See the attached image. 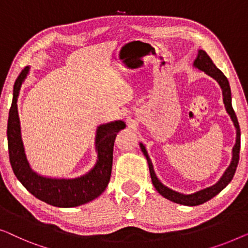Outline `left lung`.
Listing matches in <instances>:
<instances>
[{
  "instance_id": "8db88e82",
  "label": "left lung",
  "mask_w": 248,
  "mask_h": 248,
  "mask_svg": "<svg viewBox=\"0 0 248 248\" xmlns=\"http://www.w3.org/2000/svg\"><path fill=\"white\" fill-rule=\"evenodd\" d=\"M194 66L198 67L201 71H203L207 73L208 75H210L211 78H214L216 81L219 83L220 88L222 90V96H224V103L226 107V110L229 113L230 118H232L233 124H235L236 130H237V138H236V144L232 148V160L230 163V165L220 180H219L218 183H216L215 186H209L207 189H203L201 191H198L193 194H182L179 192H175V191L169 189L165 186H163L162 183L159 182L157 177H156L154 170H153V165L151 159H149L147 152H146L145 146L140 144V148L141 152L144 153V155L146 156V159L148 162V167H149V173H151V177H152V182L154 184L155 189L158 191L159 194H162L164 198L169 199L172 202H175V203H180L183 205H199L204 203L217 195L222 189H225L226 186H228V183L232 180L233 175H235L237 165H238V160H239V151H240V128H239V124L238 120H237L236 113L232 109V93H230V86H229V82L226 76L224 75L220 69L216 67V65L214 64V62L211 61V58L209 57L208 54L205 53L204 50H199L198 57L195 58L194 61Z\"/></svg>"
}]
</instances>
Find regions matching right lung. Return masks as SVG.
I'll return each instance as SVG.
<instances>
[{
    "mask_svg": "<svg viewBox=\"0 0 248 248\" xmlns=\"http://www.w3.org/2000/svg\"><path fill=\"white\" fill-rule=\"evenodd\" d=\"M28 67L22 69L13 88V100L8 120V147L12 170L22 186L29 192L48 204L61 208L78 207L93 199L106 190L112 170L113 145L118 132L125 127L123 121H114L100 125L96 132V148L99 159L96 165L86 175L73 180H53L37 175L30 170L24 156L16 100Z\"/></svg>",
    "mask_w": 248,
    "mask_h": 248,
    "instance_id": "add662e5",
    "label": "right lung"
}]
</instances>
